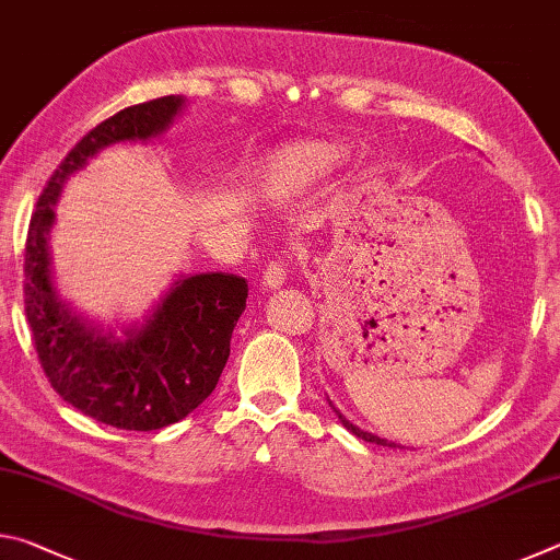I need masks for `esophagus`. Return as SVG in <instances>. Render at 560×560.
<instances>
[{
	"instance_id": "obj_1",
	"label": "esophagus",
	"mask_w": 560,
	"mask_h": 560,
	"mask_svg": "<svg viewBox=\"0 0 560 560\" xmlns=\"http://www.w3.org/2000/svg\"><path fill=\"white\" fill-rule=\"evenodd\" d=\"M283 281H287V261H283V259L269 261L267 269H264V277H261L264 289L277 291V289L283 287Z\"/></svg>"
}]
</instances>
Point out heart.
Returning a JSON list of instances; mask_svg holds the SVG:
<instances>
[{
    "label": "heart",
    "instance_id": "b5f03b06",
    "mask_svg": "<svg viewBox=\"0 0 560 560\" xmlns=\"http://www.w3.org/2000/svg\"><path fill=\"white\" fill-rule=\"evenodd\" d=\"M343 153L328 143H303L281 150L261 167L259 187L269 200L287 202L324 183L340 165Z\"/></svg>",
    "mask_w": 560,
    "mask_h": 560
}]
</instances>
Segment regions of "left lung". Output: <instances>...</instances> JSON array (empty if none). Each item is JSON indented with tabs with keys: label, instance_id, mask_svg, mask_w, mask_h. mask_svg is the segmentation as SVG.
I'll list each match as a JSON object with an SVG mask.
<instances>
[{
	"label": "left lung",
	"instance_id": "1",
	"mask_svg": "<svg viewBox=\"0 0 560 560\" xmlns=\"http://www.w3.org/2000/svg\"><path fill=\"white\" fill-rule=\"evenodd\" d=\"M328 405H330V410H334V412L338 415V420H340V422H343V428H346V430H350V432H353V434H355V438H360V440H365V442H373V444H383V447H397V444H395V442H390V440H383V438H377V434H373V432H365V430H360V428H358V424H353V422H350V420H346V417H343V415H340V410H336V405H334V402H330V400H328Z\"/></svg>",
	"mask_w": 560,
	"mask_h": 560
}]
</instances>
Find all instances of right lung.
<instances>
[{
    "mask_svg": "<svg viewBox=\"0 0 560 560\" xmlns=\"http://www.w3.org/2000/svg\"><path fill=\"white\" fill-rule=\"evenodd\" d=\"M183 108V96H163L86 132L44 187L26 236L24 306L44 373L75 410L118 430L167 428L212 395L249 287L224 271L183 273L143 320L118 334L79 314L54 287L49 240L56 202L66 179L101 150L160 138Z\"/></svg>",
    "mask_w": 560,
    "mask_h": 560,
    "instance_id": "obj_1",
    "label": "right lung"
}]
</instances>
